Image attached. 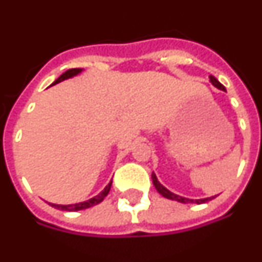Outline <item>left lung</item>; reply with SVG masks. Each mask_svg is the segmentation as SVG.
<instances>
[{
	"label": "left lung",
	"mask_w": 262,
	"mask_h": 262,
	"mask_svg": "<svg viewBox=\"0 0 262 262\" xmlns=\"http://www.w3.org/2000/svg\"><path fill=\"white\" fill-rule=\"evenodd\" d=\"M210 81L212 82V85L214 86H216L217 89H221V90H226V88L223 86V85L219 82V81L216 80V78L214 77V76H210ZM152 182H154L155 187L157 189V191H159L160 194L163 196H165V198H168V200H173V201H178V202H181V203H196V205H201V203H205V202H209V201L214 200L215 196H210V198H203V200H189V198H184V196H180L177 195V194L172 193V191H169L166 187H164L163 185L160 184L159 181H157V178H156V174L155 173H152Z\"/></svg>",
	"instance_id": "8db88e82"
}]
</instances>
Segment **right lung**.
Here are the masks:
<instances>
[{
  "mask_svg": "<svg viewBox=\"0 0 262 262\" xmlns=\"http://www.w3.org/2000/svg\"><path fill=\"white\" fill-rule=\"evenodd\" d=\"M81 71H82L81 68L68 69V71L64 72V73H62V75L60 76V77L57 78V80L55 81L52 85L57 84V82H60V81H62V80H67V78H69V77H73V76L78 75ZM110 187H111V182L105 187V189H103L102 191H101V193L98 194V195L93 196V198H90L89 201H85V202L75 203V205H53V203H50V205L52 206V207H55V209L62 210V211H78V210L89 209V207H92V206H96V205H98L99 202H102L103 198H105V196L108 194V191H110Z\"/></svg>",
  "mask_w": 262,
  "mask_h": 262,
  "instance_id": "1",
  "label": "right lung"
}]
</instances>
